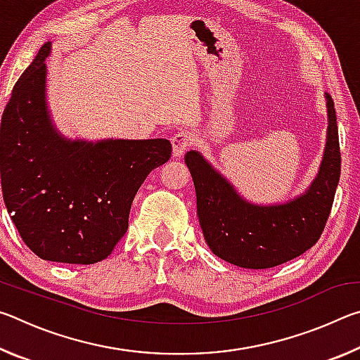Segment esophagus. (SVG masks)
Returning <instances> with one entry per match:
<instances>
[{
    "label": "esophagus",
    "instance_id": "34e87169",
    "mask_svg": "<svg viewBox=\"0 0 360 360\" xmlns=\"http://www.w3.org/2000/svg\"><path fill=\"white\" fill-rule=\"evenodd\" d=\"M192 135L188 131H178L176 135L172 138V144H173V157H181L184 154L186 149L192 144Z\"/></svg>",
    "mask_w": 360,
    "mask_h": 360
}]
</instances>
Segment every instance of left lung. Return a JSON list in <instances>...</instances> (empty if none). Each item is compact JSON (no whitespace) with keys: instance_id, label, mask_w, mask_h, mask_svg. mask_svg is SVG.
I'll use <instances>...</instances> for the list:
<instances>
[{"instance_id":"left-lung-1","label":"left lung","mask_w":360,"mask_h":360,"mask_svg":"<svg viewBox=\"0 0 360 360\" xmlns=\"http://www.w3.org/2000/svg\"><path fill=\"white\" fill-rule=\"evenodd\" d=\"M324 96L328 124L319 172L307 191L288 202H249L198 150L186 154L197 192L200 227L217 257L241 268L264 270L298 257L319 240L341 168L337 115L332 96Z\"/></svg>"}]
</instances>
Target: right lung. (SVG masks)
Returning <instances> with one entry per match:
<instances>
[{
  "mask_svg": "<svg viewBox=\"0 0 360 360\" xmlns=\"http://www.w3.org/2000/svg\"><path fill=\"white\" fill-rule=\"evenodd\" d=\"M51 42L12 89L0 127L4 205L25 245L49 262L106 259L129 229L144 179L172 157L168 139H70L47 106Z\"/></svg>",
  "mask_w": 360,
  "mask_h": 360,
  "instance_id": "obj_1",
  "label": "right lung"
}]
</instances>
